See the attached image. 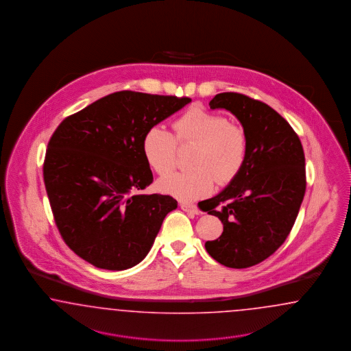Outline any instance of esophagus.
Returning <instances> with one entry per match:
<instances>
[{"label": "esophagus", "instance_id": "obj_1", "mask_svg": "<svg viewBox=\"0 0 351 351\" xmlns=\"http://www.w3.org/2000/svg\"><path fill=\"white\" fill-rule=\"evenodd\" d=\"M181 210L185 211V213H193V215H198L199 210L195 204H191V203H181Z\"/></svg>", "mask_w": 351, "mask_h": 351}]
</instances>
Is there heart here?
Listing matches in <instances>:
<instances>
[{"mask_svg":"<svg viewBox=\"0 0 351 351\" xmlns=\"http://www.w3.org/2000/svg\"><path fill=\"white\" fill-rule=\"evenodd\" d=\"M175 135L162 126L149 128L143 138V154L149 167L165 176L176 166L178 145H195L193 171L179 172L158 181V189L182 202L201 199L213 191L215 180L226 185L239 175L248 154L245 128L223 114L194 106L178 118Z\"/></svg>","mask_w":351,"mask_h":351,"instance_id":"obj_1","label":"heart"}]
</instances>
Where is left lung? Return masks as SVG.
Wrapping results in <instances>:
<instances>
[{
  "instance_id": "obj_1",
  "label": "left lung",
  "mask_w": 351,
  "mask_h": 351,
  "mask_svg": "<svg viewBox=\"0 0 351 351\" xmlns=\"http://www.w3.org/2000/svg\"><path fill=\"white\" fill-rule=\"evenodd\" d=\"M210 108L239 119L248 154L239 175L201 207L223 225V234L204 247L221 265L245 269L273 255L296 221L306 191L304 149L287 121L263 101L221 93Z\"/></svg>"
}]
</instances>
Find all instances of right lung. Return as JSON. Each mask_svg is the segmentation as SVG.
<instances>
[{"instance_id":"add662e5","label":"right lung","mask_w":351,"mask_h":351,"mask_svg":"<svg viewBox=\"0 0 351 351\" xmlns=\"http://www.w3.org/2000/svg\"><path fill=\"white\" fill-rule=\"evenodd\" d=\"M189 97L118 91L65 118L47 144L43 181L64 242L91 265L125 270L148 255L176 199L140 194L153 182L149 128Z\"/></svg>"}]
</instances>
